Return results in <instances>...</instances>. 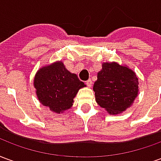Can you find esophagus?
I'll return each mask as SVG.
<instances>
[{
	"mask_svg": "<svg viewBox=\"0 0 161 161\" xmlns=\"http://www.w3.org/2000/svg\"><path fill=\"white\" fill-rule=\"evenodd\" d=\"M86 84H87L88 87L91 88L92 86V81H91V79H89V80L86 81Z\"/></svg>",
	"mask_w": 161,
	"mask_h": 161,
	"instance_id": "1",
	"label": "esophagus"
}]
</instances>
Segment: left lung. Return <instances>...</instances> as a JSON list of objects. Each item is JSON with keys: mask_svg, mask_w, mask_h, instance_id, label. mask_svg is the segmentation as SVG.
Wrapping results in <instances>:
<instances>
[{"mask_svg": "<svg viewBox=\"0 0 161 161\" xmlns=\"http://www.w3.org/2000/svg\"><path fill=\"white\" fill-rule=\"evenodd\" d=\"M138 84V77L128 66L116 62L103 63L93 86L96 101L108 114H121L134 103Z\"/></svg>", "mask_w": 161, "mask_h": 161, "instance_id": "left-lung-1", "label": "left lung"}]
</instances>
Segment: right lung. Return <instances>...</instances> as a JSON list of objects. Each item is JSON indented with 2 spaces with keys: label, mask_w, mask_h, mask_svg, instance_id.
Instances as JSON below:
<instances>
[{
  "label": "right lung",
  "mask_w": 161,
  "mask_h": 161,
  "mask_svg": "<svg viewBox=\"0 0 161 161\" xmlns=\"http://www.w3.org/2000/svg\"><path fill=\"white\" fill-rule=\"evenodd\" d=\"M33 86L41 104L51 111L62 114L72 107L78 91L86 85L77 74L67 70L62 61H56L37 71Z\"/></svg>",
  "instance_id": "right-lung-1"
}]
</instances>
